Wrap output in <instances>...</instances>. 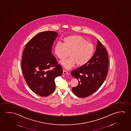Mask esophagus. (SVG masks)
<instances>
[{
	"mask_svg": "<svg viewBox=\"0 0 131 131\" xmlns=\"http://www.w3.org/2000/svg\"><path fill=\"white\" fill-rule=\"evenodd\" d=\"M63 74H66V75H69V73L66 70H63Z\"/></svg>",
	"mask_w": 131,
	"mask_h": 131,
	"instance_id": "obj_1",
	"label": "esophagus"
}]
</instances>
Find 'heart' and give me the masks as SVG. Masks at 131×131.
<instances>
[{"instance_id":"heart-1","label":"heart","mask_w":131,"mask_h":131,"mask_svg":"<svg viewBox=\"0 0 131 131\" xmlns=\"http://www.w3.org/2000/svg\"><path fill=\"white\" fill-rule=\"evenodd\" d=\"M94 51V46L92 42H87L82 37L70 35L62 39V43L58 42L55 45V54L62 60L61 63L67 69H70L76 63L78 66L86 64L90 60Z\"/></svg>"}]
</instances>
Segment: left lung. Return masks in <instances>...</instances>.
Returning a JSON list of instances; mask_svg holds the SVG:
<instances>
[{"mask_svg": "<svg viewBox=\"0 0 131 131\" xmlns=\"http://www.w3.org/2000/svg\"><path fill=\"white\" fill-rule=\"evenodd\" d=\"M108 56L106 48L97 40L94 54L86 64L71 73L79 81V84L72 88L77 97H86L95 93L104 82L108 72Z\"/></svg>", "mask_w": 131, "mask_h": 131, "instance_id": "8db88e82", "label": "left lung"}]
</instances>
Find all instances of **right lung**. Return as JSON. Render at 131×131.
I'll list each match as a JSON object with an SVG mask.
<instances>
[{
    "label": "right lung",
    "instance_id": "obj_1",
    "mask_svg": "<svg viewBox=\"0 0 131 131\" xmlns=\"http://www.w3.org/2000/svg\"><path fill=\"white\" fill-rule=\"evenodd\" d=\"M58 36L54 31L39 32L28 41L23 53L21 66L24 79L31 90L42 97L53 92L54 79L62 74V67L52 54V45Z\"/></svg>",
    "mask_w": 131,
    "mask_h": 131
}]
</instances>
